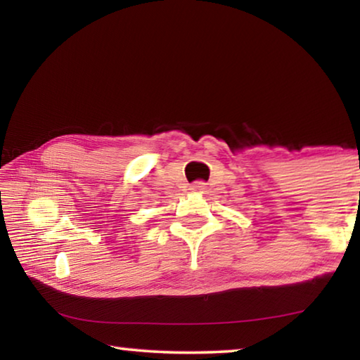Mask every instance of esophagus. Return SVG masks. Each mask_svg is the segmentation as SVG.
<instances>
[{"label":"esophagus","mask_w":360,"mask_h":360,"mask_svg":"<svg viewBox=\"0 0 360 360\" xmlns=\"http://www.w3.org/2000/svg\"><path fill=\"white\" fill-rule=\"evenodd\" d=\"M206 184H205V182H195V184H192L191 186V191L193 192V193H205L206 192Z\"/></svg>","instance_id":"esophagus-1"}]
</instances>
